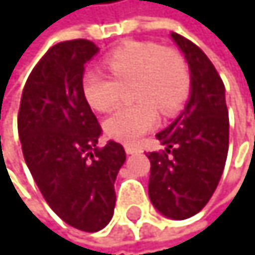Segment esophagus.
<instances>
[{"label":"esophagus","instance_id":"1","mask_svg":"<svg viewBox=\"0 0 255 255\" xmlns=\"http://www.w3.org/2000/svg\"><path fill=\"white\" fill-rule=\"evenodd\" d=\"M125 150H126L128 155H132V153L140 151V147H137V145H134V143H126L125 145Z\"/></svg>","mask_w":255,"mask_h":255}]
</instances>
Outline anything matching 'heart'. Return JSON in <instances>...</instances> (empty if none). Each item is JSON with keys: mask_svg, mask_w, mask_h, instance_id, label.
Returning a JSON list of instances; mask_svg holds the SVG:
<instances>
[{"mask_svg": "<svg viewBox=\"0 0 255 255\" xmlns=\"http://www.w3.org/2000/svg\"><path fill=\"white\" fill-rule=\"evenodd\" d=\"M110 73L91 68L83 76V92L97 112L117 107L125 86L135 83L138 104L126 105L107 118L105 132L121 142H135L156 125L158 110L166 117L177 113L190 92V68L177 51L145 41L117 47L107 55Z\"/></svg>", "mask_w": 255, "mask_h": 255, "instance_id": "1", "label": "heart"}]
</instances>
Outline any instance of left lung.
<instances>
[{"label": "left lung", "instance_id": "obj_1", "mask_svg": "<svg viewBox=\"0 0 255 255\" xmlns=\"http://www.w3.org/2000/svg\"><path fill=\"white\" fill-rule=\"evenodd\" d=\"M172 39L192 72L188 104L171 126L156 134L164 150L148 153V196L166 217L198 214L216 192L228 153L225 86L200 47L179 33Z\"/></svg>", "mask_w": 255, "mask_h": 255}]
</instances>
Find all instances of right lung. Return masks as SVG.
Segmentation results:
<instances>
[{
    "label": "right lung",
    "instance_id": "obj_1",
    "mask_svg": "<svg viewBox=\"0 0 255 255\" xmlns=\"http://www.w3.org/2000/svg\"><path fill=\"white\" fill-rule=\"evenodd\" d=\"M97 51L89 39L52 46L31 70L17 117L39 192L63 222L83 232H99L112 220L115 180L126 161L118 142L96 147L102 128L84 97L83 73Z\"/></svg>",
    "mask_w": 255,
    "mask_h": 255
}]
</instances>
